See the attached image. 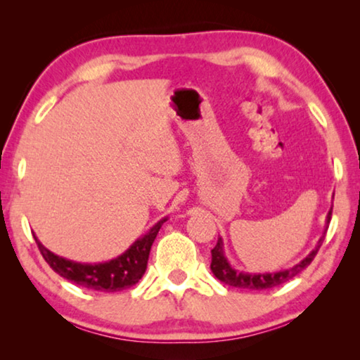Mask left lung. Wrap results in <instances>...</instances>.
I'll use <instances>...</instances> for the list:
<instances>
[{"instance_id": "8db88e82", "label": "left lung", "mask_w": 360, "mask_h": 360, "mask_svg": "<svg viewBox=\"0 0 360 360\" xmlns=\"http://www.w3.org/2000/svg\"><path fill=\"white\" fill-rule=\"evenodd\" d=\"M331 212H333V207H331V210L328 212L325 231H323L320 240H318L316 246L313 248L310 252H308L307 257H303V259L293 267H288V269H282L277 272L238 271L230 264L229 257H226L225 250H224V240L219 238V243H217V246L212 250L210 269L220 282H224V283H226V285H231V287L246 288V290H264V288H272L276 285H281V283L290 281L292 277H295L298 272H302L307 266H310L313 257L316 256L318 250H320L323 240H325L328 225H330V220H331Z\"/></svg>"}]
</instances>
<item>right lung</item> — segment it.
I'll return each instance as SVG.
<instances>
[{"instance_id": "obj_1", "label": "right lung", "mask_w": 360, "mask_h": 360, "mask_svg": "<svg viewBox=\"0 0 360 360\" xmlns=\"http://www.w3.org/2000/svg\"><path fill=\"white\" fill-rule=\"evenodd\" d=\"M166 220H168V217L156 221L143 236L136 238L129 246V250L124 251L120 256L104 262H93V264L91 262H77L55 255V252L47 250L35 235L34 240L49 266L65 279L78 283L84 288H91V290L119 292L135 285L143 277L146 264H148L151 245H153L156 235Z\"/></svg>"}]
</instances>
